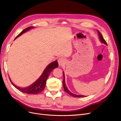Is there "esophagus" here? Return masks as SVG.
<instances>
[{"label": "esophagus", "instance_id": "34e87169", "mask_svg": "<svg viewBox=\"0 0 121 121\" xmlns=\"http://www.w3.org/2000/svg\"><path fill=\"white\" fill-rule=\"evenodd\" d=\"M58 64H59L60 66L64 65L65 63V58H64L63 57H60L58 60Z\"/></svg>", "mask_w": 121, "mask_h": 121}]
</instances>
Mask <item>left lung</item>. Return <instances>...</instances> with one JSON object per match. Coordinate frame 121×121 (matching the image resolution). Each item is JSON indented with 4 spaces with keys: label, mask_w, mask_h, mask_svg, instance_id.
I'll use <instances>...</instances> for the list:
<instances>
[{
    "label": "left lung",
    "mask_w": 121,
    "mask_h": 121,
    "mask_svg": "<svg viewBox=\"0 0 121 121\" xmlns=\"http://www.w3.org/2000/svg\"><path fill=\"white\" fill-rule=\"evenodd\" d=\"M97 32L98 33V36H99V38L100 41H101V43H104L105 44V45H107V43L106 42V41H105V40L103 38V36L101 35V34L99 32L98 30H97ZM63 75H64V79H63V87H64V90L65 91V92H66L67 93H68V94H69L70 95H71L73 97H85L86 96H84V95H76L75 94H73L72 92H71L69 90V89L67 88V87L65 85V74H64V72H63Z\"/></svg>",
    "instance_id": "1"
}]
</instances>
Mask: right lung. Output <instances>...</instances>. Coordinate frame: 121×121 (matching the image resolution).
I'll return each instance as SVG.
<instances>
[{
  "instance_id": "add662e5",
  "label": "right lung",
  "mask_w": 121,
  "mask_h": 121,
  "mask_svg": "<svg viewBox=\"0 0 121 121\" xmlns=\"http://www.w3.org/2000/svg\"><path fill=\"white\" fill-rule=\"evenodd\" d=\"M34 27H29L26 29H24V30L22 31L18 35L16 38L14 39L15 40L16 38H17L18 37H19L20 36L22 35L24 33L26 32L27 31H29L30 29L34 28ZM58 67V64L57 63V61L56 60L52 62L50 64H49L46 68L44 69V70L43 71L42 75L40 76V77L36 80L35 82H34L33 83H32L31 85L29 86L26 87H20L17 86H16L15 84H14L11 81V80L9 78V80L12 83V84L13 85L14 87H16V88L20 90L21 92H22L25 93L27 94H39L40 92H41L44 89L46 85V80L48 78L49 74H50L51 72H52L53 69L55 68H56Z\"/></svg>"
}]
</instances>
